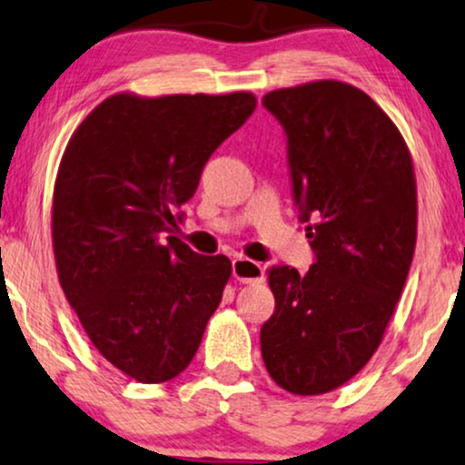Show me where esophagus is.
<instances>
[{
  "label": "esophagus",
  "instance_id": "esophagus-1",
  "mask_svg": "<svg viewBox=\"0 0 465 465\" xmlns=\"http://www.w3.org/2000/svg\"><path fill=\"white\" fill-rule=\"evenodd\" d=\"M232 277L241 283H260L264 282V266L250 258H237L232 260Z\"/></svg>",
  "mask_w": 465,
  "mask_h": 465
}]
</instances>
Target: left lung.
Wrapping results in <instances>:
<instances>
[{
	"mask_svg": "<svg viewBox=\"0 0 465 465\" xmlns=\"http://www.w3.org/2000/svg\"><path fill=\"white\" fill-rule=\"evenodd\" d=\"M283 126L298 220L315 262L272 266L275 313L260 330L272 381L298 396L355 377L383 339L417 241L412 161L390 116L364 91L320 80L266 93Z\"/></svg>",
	"mask_w": 465,
	"mask_h": 465,
	"instance_id": "left-lung-1",
	"label": "left lung"
}]
</instances>
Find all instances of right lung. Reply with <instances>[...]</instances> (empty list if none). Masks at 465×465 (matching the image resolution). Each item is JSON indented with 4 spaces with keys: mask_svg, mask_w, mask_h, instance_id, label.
<instances>
[{
    "mask_svg": "<svg viewBox=\"0 0 465 465\" xmlns=\"http://www.w3.org/2000/svg\"><path fill=\"white\" fill-rule=\"evenodd\" d=\"M256 110L250 93L114 94L61 158L53 245L61 288L104 358L139 383L193 361L231 277L226 256L175 237L218 145Z\"/></svg>",
    "mask_w": 465,
    "mask_h": 465,
    "instance_id": "add662e5",
    "label": "right lung"
}]
</instances>
